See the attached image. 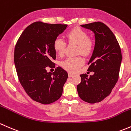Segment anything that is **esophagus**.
Listing matches in <instances>:
<instances>
[{
    "mask_svg": "<svg viewBox=\"0 0 131 131\" xmlns=\"http://www.w3.org/2000/svg\"><path fill=\"white\" fill-rule=\"evenodd\" d=\"M68 74H69V78H71V77H72L74 75L73 74L71 73V72H69Z\"/></svg>",
    "mask_w": 131,
    "mask_h": 131,
    "instance_id": "1",
    "label": "esophagus"
}]
</instances>
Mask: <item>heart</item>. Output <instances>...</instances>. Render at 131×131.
Returning <instances> with one entry per match:
<instances>
[{
  "mask_svg": "<svg viewBox=\"0 0 131 131\" xmlns=\"http://www.w3.org/2000/svg\"><path fill=\"white\" fill-rule=\"evenodd\" d=\"M69 43L78 44L77 52L84 56L91 53L95 47V42L91 38L88 37V33L80 28H74L69 31L66 35ZM67 43L63 39L57 37L53 43V49L60 56H64ZM84 63V59L81 56L70 57L63 60L60 65L69 72H75Z\"/></svg>",
  "mask_w": 131,
  "mask_h": 131,
  "instance_id": "1",
  "label": "heart"
}]
</instances>
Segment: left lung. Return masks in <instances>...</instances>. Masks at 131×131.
<instances>
[{
  "label": "left lung",
  "mask_w": 131,
  "mask_h": 131,
  "mask_svg": "<svg viewBox=\"0 0 131 131\" xmlns=\"http://www.w3.org/2000/svg\"><path fill=\"white\" fill-rule=\"evenodd\" d=\"M95 33V45L88 71L94 74H81V82L77 86L81 99L90 103L102 102L110 95L118 81L122 61L121 47L107 26L102 22L81 25Z\"/></svg>",
  "instance_id": "obj_1"
}]
</instances>
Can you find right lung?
<instances>
[{
  "mask_svg": "<svg viewBox=\"0 0 131 131\" xmlns=\"http://www.w3.org/2000/svg\"><path fill=\"white\" fill-rule=\"evenodd\" d=\"M67 26L35 22L24 30L16 44L14 60L20 83L32 100L42 104H50L60 98L68 78L60 67L53 73L46 70L55 66L52 61L56 58L53 41Z\"/></svg>",
  "mask_w": 131,
  "mask_h": 131,
  "instance_id": "obj_1",
  "label": "right lung"
}]
</instances>
